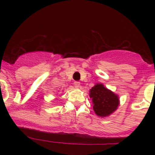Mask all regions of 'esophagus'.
<instances>
[{"instance_id":"esophagus-1","label":"esophagus","mask_w":155,"mask_h":155,"mask_svg":"<svg viewBox=\"0 0 155 155\" xmlns=\"http://www.w3.org/2000/svg\"><path fill=\"white\" fill-rule=\"evenodd\" d=\"M74 86H75L76 88L80 87V82H79V81H74Z\"/></svg>"}]
</instances>
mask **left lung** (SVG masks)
<instances>
[{
  "instance_id": "8db88e82",
  "label": "left lung",
  "mask_w": 155,
  "mask_h": 155,
  "mask_svg": "<svg viewBox=\"0 0 155 155\" xmlns=\"http://www.w3.org/2000/svg\"><path fill=\"white\" fill-rule=\"evenodd\" d=\"M90 97L92 98L94 111L101 117L109 116L120 105L118 95L105 87L102 84H96L90 89Z\"/></svg>"
}]
</instances>
